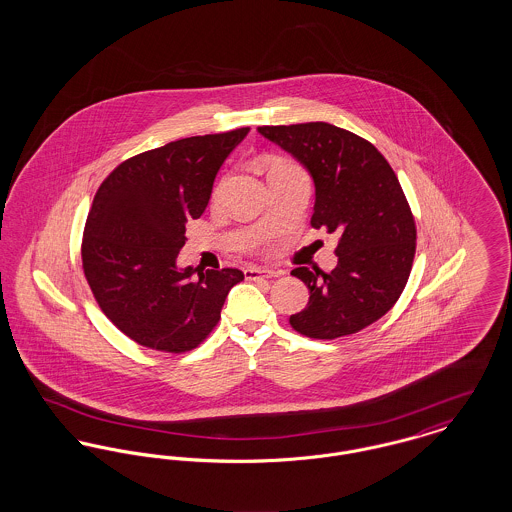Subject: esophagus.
I'll return each mask as SVG.
<instances>
[{"instance_id":"1","label":"esophagus","mask_w":512,"mask_h":512,"mask_svg":"<svg viewBox=\"0 0 512 512\" xmlns=\"http://www.w3.org/2000/svg\"><path fill=\"white\" fill-rule=\"evenodd\" d=\"M244 274L247 280H263V278H274V276H278L280 272L267 270V268L247 267L244 270Z\"/></svg>"}]
</instances>
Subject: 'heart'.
Masks as SVG:
<instances>
[{
    "instance_id": "obj_1",
    "label": "heart",
    "mask_w": 512,
    "mask_h": 512,
    "mask_svg": "<svg viewBox=\"0 0 512 512\" xmlns=\"http://www.w3.org/2000/svg\"><path fill=\"white\" fill-rule=\"evenodd\" d=\"M282 165H292V163H286V161H276V163L272 165V169H276V167H282ZM272 169H270V171H272ZM220 190H222V186H219V188L215 190V194H213V199H219Z\"/></svg>"
}]
</instances>
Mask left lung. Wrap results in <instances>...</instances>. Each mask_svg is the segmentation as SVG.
<instances>
[{"label":"left lung","mask_w":512,"mask_h":512,"mask_svg":"<svg viewBox=\"0 0 512 512\" xmlns=\"http://www.w3.org/2000/svg\"><path fill=\"white\" fill-rule=\"evenodd\" d=\"M257 130L313 176L311 226L340 234L332 272L292 270L311 293L293 330L315 340L363 330L395 305L413 268L416 226L395 172L365 138L328 122Z\"/></svg>","instance_id":"left-lung-1"}]
</instances>
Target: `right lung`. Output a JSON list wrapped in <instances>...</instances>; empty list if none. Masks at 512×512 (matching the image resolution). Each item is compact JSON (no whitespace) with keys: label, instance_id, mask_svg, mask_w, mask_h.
Here are the masks:
<instances>
[{"label":"right lung","instance_id":"add662e5","mask_svg":"<svg viewBox=\"0 0 512 512\" xmlns=\"http://www.w3.org/2000/svg\"><path fill=\"white\" fill-rule=\"evenodd\" d=\"M247 132L245 126L149 149L101 182L84 228L82 268L99 309L130 340L165 353L192 351L244 280L238 268H178L176 257L186 222L201 217L224 159Z\"/></svg>","mask_w":512,"mask_h":512}]
</instances>
